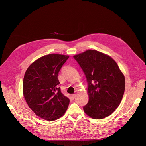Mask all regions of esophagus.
<instances>
[{
	"label": "esophagus",
	"mask_w": 146,
	"mask_h": 146,
	"mask_svg": "<svg viewBox=\"0 0 146 146\" xmlns=\"http://www.w3.org/2000/svg\"><path fill=\"white\" fill-rule=\"evenodd\" d=\"M75 96H76V94H72L71 95V98H72V99H75Z\"/></svg>",
	"instance_id": "obj_1"
}]
</instances>
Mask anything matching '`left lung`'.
Returning <instances> with one entry per match:
<instances>
[{
    "label": "left lung",
    "mask_w": 146,
    "mask_h": 146,
    "mask_svg": "<svg viewBox=\"0 0 146 146\" xmlns=\"http://www.w3.org/2000/svg\"><path fill=\"white\" fill-rule=\"evenodd\" d=\"M87 81L89 100L83 107L85 113L93 119L110 116L122 99L125 79L113 59L95 50L74 55Z\"/></svg>",
    "instance_id": "left-lung-1"
}]
</instances>
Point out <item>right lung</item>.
Returning <instances> with one entry per match:
<instances>
[{"label": "right lung", "instance_id": "obj_1", "mask_svg": "<svg viewBox=\"0 0 146 146\" xmlns=\"http://www.w3.org/2000/svg\"><path fill=\"white\" fill-rule=\"evenodd\" d=\"M69 56L49 54L33 62L25 71L23 84L24 97L37 116L53 121L63 116L69 99L60 92L58 75Z\"/></svg>", "mask_w": 146, "mask_h": 146}]
</instances>
